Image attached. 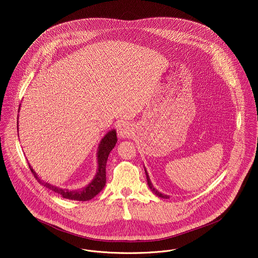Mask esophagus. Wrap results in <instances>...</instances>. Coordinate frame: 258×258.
<instances>
[{"label":"esophagus","mask_w":258,"mask_h":258,"mask_svg":"<svg viewBox=\"0 0 258 258\" xmlns=\"http://www.w3.org/2000/svg\"><path fill=\"white\" fill-rule=\"evenodd\" d=\"M117 133L121 138H125V137H128L132 135L133 127H132L131 123L124 122V121H120V123H118V125H117Z\"/></svg>","instance_id":"1"}]
</instances>
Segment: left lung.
Segmentation results:
<instances>
[{
	"label": "left lung",
	"mask_w": 258,
	"mask_h": 258,
	"mask_svg": "<svg viewBox=\"0 0 258 258\" xmlns=\"http://www.w3.org/2000/svg\"><path fill=\"white\" fill-rule=\"evenodd\" d=\"M144 170H145V173H146V177H147V182H148V185H149V187H150V189L155 194V195H157L158 197H161V198H169V197L168 196H166V195H163V194H161V192H160L158 189H156L155 187H154V185H153V184L151 183V180H150V177H149V174H148L147 170H146V167H144Z\"/></svg>",
	"instance_id": "obj_1"
}]
</instances>
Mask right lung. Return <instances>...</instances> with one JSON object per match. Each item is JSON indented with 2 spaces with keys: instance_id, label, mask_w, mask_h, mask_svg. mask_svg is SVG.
<instances>
[{
  "instance_id": "1",
  "label": "right lung",
  "mask_w": 258,
  "mask_h": 258,
  "mask_svg": "<svg viewBox=\"0 0 258 258\" xmlns=\"http://www.w3.org/2000/svg\"><path fill=\"white\" fill-rule=\"evenodd\" d=\"M20 105H19V109H20ZM17 131H18V121H17ZM116 143H117V135H116L115 130H111L101 138V140L98 144V153H97V160H98L97 161L98 162L97 173L91 183H89L86 186L79 188V189L71 190V189L61 188V187L53 185L49 183H46L39 179V177L37 176V173L34 171L32 166L30 165V163H29V167H30L32 173L34 174L35 178L37 179V182L39 184L44 185L45 187L49 188L50 190L60 195L63 198L70 199V200L87 201V200H90L96 197L98 192L101 191L102 188L104 187L105 183H106L105 167H106V163H107V159H108L109 153L112 151V149L115 147Z\"/></svg>"
}]
</instances>
